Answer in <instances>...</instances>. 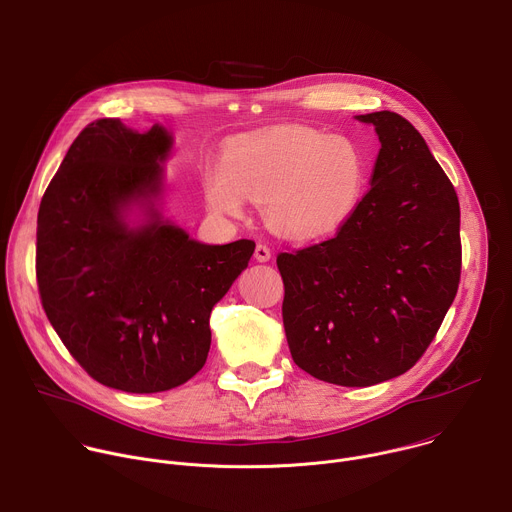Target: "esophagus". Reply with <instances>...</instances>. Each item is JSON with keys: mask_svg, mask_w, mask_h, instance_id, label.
Wrapping results in <instances>:
<instances>
[{"mask_svg": "<svg viewBox=\"0 0 512 512\" xmlns=\"http://www.w3.org/2000/svg\"><path fill=\"white\" fill-rule=\"evenodd\" d=\"M270 248L268 246H264V244H258L256 246V252H254V258L258 260V262H268L270 260Z\"/></svg>", "mask_w": 512, "mask_h": 512, "instance_id": "34e87169", "label": "esophagus"}]
</instances>
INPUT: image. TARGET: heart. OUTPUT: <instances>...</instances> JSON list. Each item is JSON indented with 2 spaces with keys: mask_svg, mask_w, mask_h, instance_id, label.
Listing matches in <instances>:
<instances>
[{
  "mask_svg": "<svg viewBox=\"0 0 512 512\" xmlns=\"http://www.w3.org/2000/svg\"><path fill=\"white\" fill-rule=\"evenodd\" d=\"M365 183L363 155L345 137L309 127L274 129L224 157L203 179L210 208L238 216L244 197L266 203L268 224L294 240L337 230L357 208Z\"/></svg>",
  "mask_w": 512,
  "mask_h": 512,
  "instance_id": "obj_1",
  "label": "heart"
}]
</instances>
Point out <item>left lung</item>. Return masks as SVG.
<instances>
[{
  "instance_id": "1",
  "label": "left lung",
  "mask_w": 512,
  "mask_h": 512,
  "mask_svg": "<svg viewBox=\"0 0 512 512\" xmlns=\"http://www.w3.org/2000/svg\"><path fill=\"white\" fill-rule=\"evenodd\" d=\"M357 119L381 141L369 191L333 238L276 256L294 363L343 387L412 369L462 270L458 195L424 137L391 111Z\"/></svg>"
}]
</instances>
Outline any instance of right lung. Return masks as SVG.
Returning <instances> with one entry per match:
<instances>
[{
    "label": "right lung",
    "mask_w": 512,
    "mask_h": 512,
    "mask_svg": "<svg viewBox=\"0 0 512 512\" xmlns=\"http://www.w3.org/2000/svg\"><path fill=\"white\" fill-rule=\"evenodd\" d=\"M171 137L119 119L86 125L52 177L38 212L36 280L46 317L98 383L157 393L206 365L214 304L248 266L256 244L208 246L161 220L159 163ZM150 222L131 231L129 202Z\"/></svg>",
    "instance_id": "obj_1"
}]
</instances>
